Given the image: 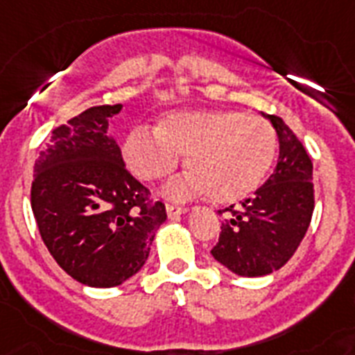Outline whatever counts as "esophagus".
Returning a JSON list of instances; mask_svg holds the SVG:
<instances>
[{"label": "esophagus", "mask_w": 355, "mask_h": 355, "mask_svg": "<svg viewBox=\"0 0 355 355\" xmlns=\"http://www.w3.org/2000/svg\"><path fill=\"white\" fill-rule=\"evenodd\" d=\"M187 207H181V205H174V203H166V214H168V218H175V216H181V214L187 212Z\"/></svg>", "instance_id": "1"}]
</instances>
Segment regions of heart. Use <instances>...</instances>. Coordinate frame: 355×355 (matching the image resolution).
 I'll return each mask as SVG.
<instances>
[{
  "instance_id": "1",
  "label": "heart",
  "mask_w": 355,
  "mask_h": 355,
  "mask_svg": "<svg viewBox=\"0 0 355 355\" xmlns=\"http://www.w3.org/2000/svg\"><path fill=\"white\" fill-rule=\"evenodd\" d=\"M276 132L261 116L237 110H181L157 121L154 134L134 130L123 143L132 174L145 183L171 178L187 154L190 172L171 184L172 198L209 192L236 203L257 190L276 156Z\"/></svg>"
}]
</instances>
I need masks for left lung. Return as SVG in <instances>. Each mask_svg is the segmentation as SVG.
Masks as SVG:
<instances>
[{
	"instance_id": "left-lung-1",
	"label": "left lung",
	"mask_w": 355,
	"mask_h": 355,
	"mask_svg": "<svg viewBox=\"0 0 355 355\" xmlns=\"http://www.w3.org/2000/svg\"><path fill=\"white\" fill-rule=\"evenodd\" d=\"M276 128L279 157L272 175L239 207L219 210L225 219L212 256L237 276H266L294 256L314 212L312 161L288 125L265 114Z\"/></svg>"
}]
</instances>
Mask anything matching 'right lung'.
I'll list each match as a JSON object with an SVG mask.
<instances>
[{
  "label": "right lung",
  "instance_id": "obj_1",
  "mask_svg": "<svg viewBox=\"0 0 355 355\" xmlns=\"http://www.w3.org/2000/svg\"><path fill=\"white\" fill-rule=\"evenodd\" d=\"M121 105L90 107L54 128L34 165L31 205L55 263L89 286H118L145 265L165 203L127 171L107 136Z\"/></svg>",
  "mask_w": 355,
  "mask_h": 355
}]
</instances>
